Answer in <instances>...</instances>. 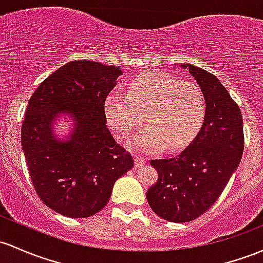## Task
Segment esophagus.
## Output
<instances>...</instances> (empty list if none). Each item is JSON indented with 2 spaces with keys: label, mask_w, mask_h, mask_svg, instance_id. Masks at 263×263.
Here are the masks:
<instances>
[{
  "label": "esophagus",
  "mask_w": 263,
  "mask_h": 263,
  "mask_svg": "<svg viewBox=\"0 0 263 263\" xmlns=\"http://www.w3.org/2000/svg\"><path fill=\"white\" fill-rule=\"evenodd\" d=\"M134 162H135V166H137V168H140V166L145 164L146 159L144 157H140V155H137V157L134 158Z\"/></svg>",
  "instance_id": "1"
}]
</instances>
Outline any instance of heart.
Masks as SVG:
<instances>
[{
    "mask_svg": "<svg viewBox=\"0 0 263 263\" xmlns=\"http://www.w3.org/2000/svg\"><path fill=\"white\" fill-rule=\"evenodd\" d=\"M104 114L115 138L125 140L142 123L145 128L130 142V148L144 153L164 149L180 151L198 137L205 120V103L194 84L174 76L146 71L133 79L125 97L111 94Z\"/></svg>",
    "mask_w": 263,
    "mask_h": 263,
    "instance_id": "heart-1",
    "label": "heart"
}]
</instances>
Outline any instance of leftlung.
<instances>
[{
	"label": "left lung",
	"instance_id": "obj_1",
	"mask_svg": "<svg viewBox=\"0 0 263 263\" xmlns=\"http://www.w3.org/2000/svg\"><path fill=\"white\" fill-rule=\"evenodd\" d=\"M180 66L200 87L205 120L179 155L152 160L158 180L146 192L154 213L174 223L191 222L210 210L238 168L245 144L241 110L221 81L194 65Z\"/></svg>",
	"mask_w": 263,
	"mask_h": 263
}]
</instances>
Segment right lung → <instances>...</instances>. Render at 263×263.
Segmentation results:
<instances>
[{"instance_id":"obj_1","label":"right lung","mask_w":263,"mask_h":263,"mask_svg":"<svg viewBox=\"0 0 263 263\" xmlns=\"http://www.w3.org/2000/svg\"><path fill=\"white\" fill-rule=\"evenodd\" d=\"M123 75L119 67L79 60L56 70L27 105L21 144L36 193L63 216L86 218L109 202L118 178L134 165L106 126L104 104ZM72 120L65 138L55 121Z\"/></svg>"}]
</instances>
